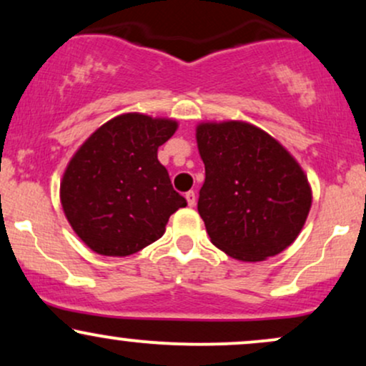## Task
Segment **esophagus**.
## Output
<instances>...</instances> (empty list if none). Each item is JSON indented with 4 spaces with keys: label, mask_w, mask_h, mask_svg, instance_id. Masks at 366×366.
Returning <instances> with one entry per match:
<instances>
[{
    "label": "esophagus",
    "mask_w": 366,
    "mask_h": 366,
    "mask_svg": "<svg viewBox=\"0 0 366 366\" xmlns=\"http://www.w3.org/2000/svg\"><path fill=\"white\" fill-rule=\"evenodd\" d=\"M186 199H187L189 207H194V204H196V192L194 191L186 192Z\"/></svg>",
    "instance_id": "34e87169"
}]
</instances>
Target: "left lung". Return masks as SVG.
Listing matches in <instances>:
<instances>
[{"mask_svg": "<svg viewBox=\"0 0 366 366\" xmlns=\"http://www.w3.org/2000/svg\"><path fill=\"white\" fill-rule=\"evenodd\" d=\"M196 142L207 174L197 212L209 241L239 262H263L291 246L313 197L296 158L242 120L201 122Z\"/></svg>", "mask_w": 366, "mask_h": 366, "instance_id": "8db88e82", "label": "left lung"}]
</instances>
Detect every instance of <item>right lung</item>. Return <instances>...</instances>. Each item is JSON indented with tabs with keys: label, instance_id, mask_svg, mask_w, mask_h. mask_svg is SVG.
Listing matches in <instances>:
<instances>
[{
	"label": "right lung",
	"instance_id": "add662e5",
	"mask_svg": "<svg viewBox=\"0 0 366 366\" xmlns=\"http://www.w3.org/2000/svg\"><path fill=\"white\" fill-rule=\"evenodd\" d=\"M177 127L174 119L122 113L75 151L60 201L74 232L94 253H137L165 234L172 213L187 207L158 162V148Z\"/></svg>",
	"mask_w": 366,
	"mask_h": 366
}]
</instances>
